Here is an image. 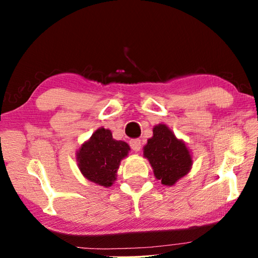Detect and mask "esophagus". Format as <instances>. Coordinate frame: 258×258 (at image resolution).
Masks as SVG:
<instances>
[{
  "label": "esophagus",
  "instance_id": "1",
  "mask_svg": "<svg viewBox=\"0 0 258 258\" xmlns=\"http://www.w3.org/2000/svg\"><path fill=\"white\" fill-rule=\"evenodd\" d=\"M130 146H131V148H132V149H133L135 152L140 151V149H141V140H140V139H133V140H131V141H130Z\"/></svg>",
  "mask_w": 258,
  "mask_h": 258
}]
</instances>
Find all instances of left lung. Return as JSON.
<instances>
[{
  "label": "left lung",
  "mask_w": 258,
  "mask_h": 258,
  "mask_svg": "<svg viewBox=\"0 0 258 258\" xmlns=\"http://www.w3.org/2000/svg\"><path fill=\"white\" fill-rule=\"evenodd\" d=\"M152 132L143 147V157L149 160L157 180L172 186L191 171L194 164L191 151L167 125H156Z\"/></svg>",
  "instance_id": "8db88e82"
}]
</instances>
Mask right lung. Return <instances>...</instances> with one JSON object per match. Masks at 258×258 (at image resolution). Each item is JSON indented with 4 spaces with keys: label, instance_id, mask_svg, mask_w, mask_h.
<instances>
[{
    "label": "right lung",
    "instance_id": "1",
    "mask_svg": "<svg viewBox=\"0 0 258 258\" xmlns=\"http://www.w3.org/2000/svg\"><path fill=\"white\" fill-rule=\"evenodd\" d=\"M130 150L127 143L112 138L110 130L100 127L77 150V166L86 180L109 187L116 181L120 161Z\"/></svg>",
    "mask_w": 258,
    "mask_h": 258
}]
</instances>
